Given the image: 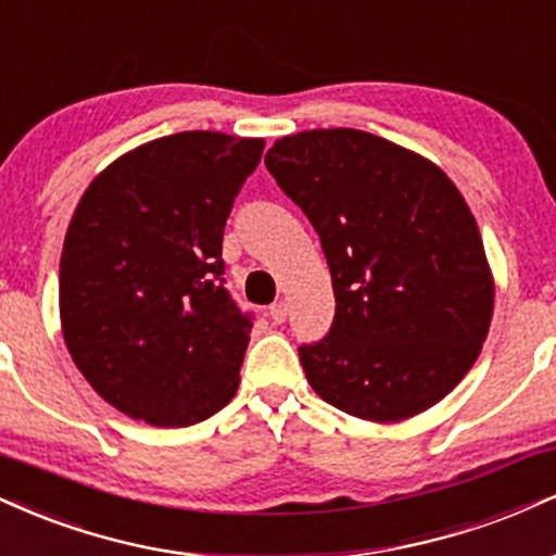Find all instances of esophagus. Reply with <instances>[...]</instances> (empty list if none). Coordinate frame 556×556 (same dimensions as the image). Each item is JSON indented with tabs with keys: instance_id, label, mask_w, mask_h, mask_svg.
I'll use <instances>...</instances> for the list:
<instances>
[{
	"instance_id": "esophagus-1",
	"label": "esophagus",
	"mask_w": 556,
	"mask_h": 556,
	"mask_svg": "<svg viewBox=\"0 0 556 556\" xmlns=\"http://www.w3.org/2000/svg\"><path fill=\"white\" fill-rule=\"evenodd\" d=\"M269 318L274 320V324H285V320H287V303H285V300H279V303H274L269 307Z\"/></svg>"
}]
</instances>
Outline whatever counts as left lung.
I'll use <instances>...</instances> for the list:
<instances>
[{"label": "left lung", "instance_id": "obj_1", "mask_svg": "<svg viewBox=\"0 0 556 556\" xmlns=\"http://www.w3.org/2000/svg\"><path fill=\"white\" fill-rule=\"evenodd\" d=\"M264 163L318 232L337 298L329 333L298 346L307 383L370 422L430 409L492 320L484 245L453 180L359 129L282 137Z\"/></svg>", "mask_w": 556, "mask_h": 556}]
</instances>
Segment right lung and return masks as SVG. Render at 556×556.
<instances>
[{
    "label": "right lung",
    "instance_id": "obj_1",
    "mask_svg": "<svg viewBox=\"0 0 556 556\" xmlns=\"http://www.w3.org/2000/svg\"><path fill=\"white\" fill-rule=\"evenodd\" d=\"M264 139L180 131L118 157L79 199L59 305L79 372L155 427L204 422L236 396L253 313L225 287L223 236Z\"/></svg>",
    "mask_w": 556,
    "mask_h": 556
}]
</instances>
